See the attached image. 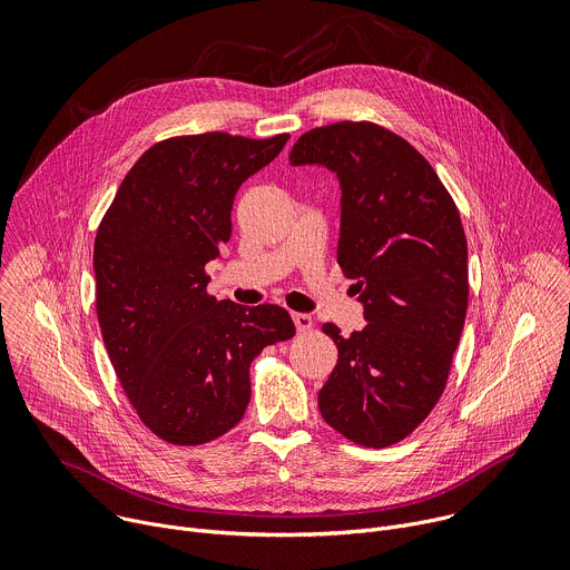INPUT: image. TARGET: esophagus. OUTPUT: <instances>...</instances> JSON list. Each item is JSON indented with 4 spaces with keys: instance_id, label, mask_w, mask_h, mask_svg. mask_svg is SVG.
Returning a JSON list of instances; mask_svg holds the SVG:
<instances>
[{
    "instance_id": "obj_1",
    "label": "esophagus",
    "mask_w": 570,
    "mask_h": 570,
    "mask_svg": "<svg viewBox=\"0 0 570 570\" xmlns=\"http://www.w3.org/2000/svg\"><path fill=\"white\" fill-rule=\"evenodd\" d=\"M293 322H295V327H297L299 334H304L313 327V317L308 313H293Z\"/></svg>"
}]
</instances>
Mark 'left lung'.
<instances>
[{
    "instance_id": "1",
    "label": "left lung",
    "mask_w": 570,
    "mask_h": 570,
    "mask_svg": "<svg viewBox=\"0 0 570 570\" xmlns=\"http://www.w3.org/2000/svg\"><path fill=\"white\" fill-rule=\"evenodd\" d=\"M291 165H324L343 187L338 266L356 279L367 324L327 322L338 363L317 394L322 420L354 444L409 438L440 401L469 304L460 212L429 159L374 121L304 132Z\"/></svg>"
}]
</instances>
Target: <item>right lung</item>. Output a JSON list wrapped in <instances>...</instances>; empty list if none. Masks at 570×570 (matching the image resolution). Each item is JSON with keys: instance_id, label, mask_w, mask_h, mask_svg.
I'll list each match as a JSON object with an SVG mask.
<instances>
[{"instance_id": "obj_1", "label": "right lung", "mask_w": 570, "mask_h": 570, "mask_svg": "<svg viewBox=\"0 0 570 570\" xmlns=\"http://www.w3.org/2000/svg\"><path fill=\"white\" fill-rule=\"evenodd\" d=\"M288 135H178L126 174L95 238L97 315L119 383L144 426L176 446L232 431L250 403V365L295 336L277 304L207 293V262L232 236L238 187Z\"/></svg>"}]
</instances>
